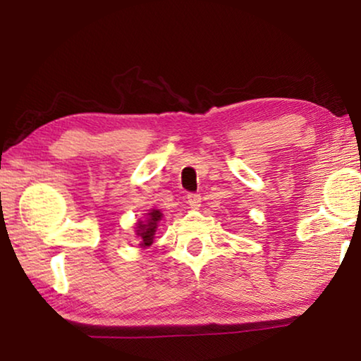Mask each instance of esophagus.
<instances>
[{"mask_svg":"<svg viewBox=\"0 0 361 361\" xmlns=\"http://www.w3.org/2000/svg\"><path fill=\"white\" fill-rule=\"evenodd\" d=\"M186 199H188V204H189V207H191V209H199V207H200V194L189 192Z\"/></svg>","mask_w":361,"mask_h":361,"instance_id":"esophagus-1","label":"esophagus"}]
</instances>
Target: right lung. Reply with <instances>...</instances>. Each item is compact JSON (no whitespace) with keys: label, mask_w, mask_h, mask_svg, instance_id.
<instances>
[{"label":"right lung","mask_w":361,"mask_h":361,"mask_svg":"<svg viewBox=\"0 0 361 361\" xmlns=\"http://www.w3.org/2000/svg\"><path fill=\"white\" fill-rule=\"evenodd\" d=\"M148 215H149L148 221L138 223V235L142 237V243H140V245L142 247H149L152 243V239H154V232L157 228V221L161 219L162 213L159 210H152L151 213H148Z\"/></svg>","instance_id":"right-lung-1"}]
</instances>
